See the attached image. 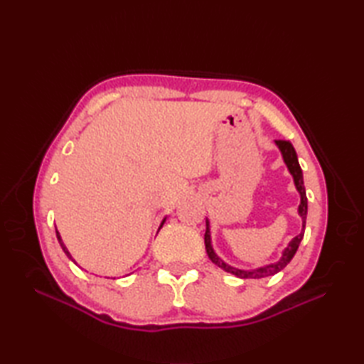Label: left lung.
I'll return each instance as SVG.
<instances>
[{
    "label": "left lung",
    "mask_w": 364,
    "mask_h": 364,
    "mask_svg": "<svg viewBox=\"0 0 364 364\" xmlns=\"http://www.w3.org/2000/svg\"><path fill=\"white\" fill-rule=\"evenodd\" d=\"M278 149L282 150L283 154V159L286 162V166H288L289 172L294 176V183H296V188L300 192V206H299V214L301 220H304V230H301V233L297 235L296 237L292 239L289 242V245L286 247L282 258L278 259L274 264H267V266H262L258 269H253V270H241V269H236V267H231L228 264H225L218 255L214 253L213 247H211V235H210V223L206 222V231H205V247H206V253L210 259L214 262L215 266H219L220 269L227 270V272L233 274L239 278H264V277H270V275H275L280 272L282 269H284L288 266V262L292 259L294 255H296L300 241L304 239V233H305V223H306V210H308V203H306V194H305V186H304V175H301V168L299 166V161H297V154L296 150H294V146L289 141H275Z\"/></svg>",
    "instance_id": "1"
}]
</instances>
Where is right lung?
I'll list each match as a JSON object with an SVG mask.
<instances>
[{"label": "right lung", "mask_w": 364, "mask_h": 364, "mask_svg": "<svg viewBox=\"0 0 364 364\" xmlns=\"http://www.w3.org/2000/svg\"><path fill=\"white\" fill-rule=\"evenodd\" d=\"M164 222H166V219H164V220H162V223H161V227H162V225H164ZM161 227H159V228H161ZM56 236H58V239H59V244H60V247H63V250L65 252V255H67V257L72 259V255H70V252H68V250L65 249V245L63 244V241H60V236H59V233H58V230H56ZM72 261H73V259H72Z\"/></svg>", "instance_id": "1"}]
</instances>
